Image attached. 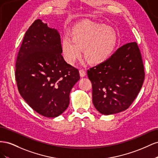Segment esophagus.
<instances>
[{"mask_svg": "<svg viewBox=\"0 0 158 158\" xmlns=\"http://www.w3.org/2000/svg\"><path fill=\"white\" fill-rule=\"evenodd\" d=\"M79 73H80V75L81 77H84V76L86 75V71L84 69H80L79 70Z\"/></svg>", "mask_w": 158, "mask_h": 158, "instance_id": "34e87169", "label": "esophagus"}]
</instances>
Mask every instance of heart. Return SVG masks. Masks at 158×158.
<instances>
[{
    "label": "heart",
    "instance_id": "1",
    "mask_svg": "<svg viewBox=\"0 0 158 158\" xmlns=\"http://www.w3.org/2000/svg\"><path fill=\"white\" fill-rule=\"evenodd\" d=\"M71 39L65 37L62 41V53L65 61L74 64L80 58L82 50L89 63L98 64L111 56L117 44L115 30L109 26L89 20L76 24L70 32Z\"/></svg>",
    "mask_w": 158,
    "mask_h": 158
}]
</instances>
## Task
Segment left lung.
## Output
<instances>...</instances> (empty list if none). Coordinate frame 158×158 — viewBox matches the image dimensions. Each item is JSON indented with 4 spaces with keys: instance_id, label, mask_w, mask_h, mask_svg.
Here are the masks:
<instances>
[{
    "instance_id": "left-lung-1",
    "label": "left lung",
    "mask_w": 158,
    "mask_h": 158,
    "mask_svg": "<svg viewBox=\"0 0 158 158\" xmlns=\"http://www.w3.org/2000/svg\"><path fill=\"white\" fill-rule=\"evenodd\" d=\"M92 85V102L102 114L127 109L142 88L145 77L139 47L135 41L123 45L109 59L87 71Z\"/></svg>"
}]
</instances>
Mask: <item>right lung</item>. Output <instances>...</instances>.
Instances as JSON below:
<instances>
[{
  "instance_id": "right-lung-1",
  "label": "right lung",
  "mask_w": 158,
  "mask_h": 158,
  "mask_svg": "<svg viewBox=\"0 0 158 158\" xmlns=\"http://www.w3.org/2000/svg\"><path fill=\"white\" fill-rule=\"evenodd\" d=\"M60 35L40 19L25 33L16 59L19 92L41 115L56 117L67 109L69 94L80 79L79 71L61 55Z\"/></svg>"
}]
</instances>
